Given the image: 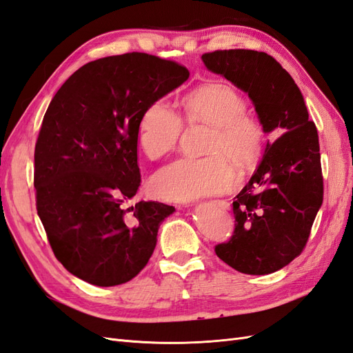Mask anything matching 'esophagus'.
I'll list each match as a JSON object with an SVG mask.
<instances>
[{
  "instance_id": "1",
  "label": "esophagus",
  "mask_w": 353,
  "mask_h": 353,
  "mask_svg": "<svg viewBox=\"0 0 353 353\" xmlns=\"http://www.w3.org/2000/svg\"><path fill=\"white\" fill-rule=\"evenodd\" d=\"M216 203H219V205H221L222 208H225V209L230 206V203L225 201V200H216Z\"/></svg>"
}]
</instances>
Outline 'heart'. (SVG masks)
<instances>
[{"instance_id": "heart-1", "label": "heart", "mask_w": 353, "mask_h": 353, "mask_svg": "<svg viewBox=\"0 0 353 353\" xmlns=\"http://www.w3.org/2000/svg\"><path fill=\"white\" fill-rule=\"evenodd\" d=\"M185 119L212 126L206 157H183L160 169L152 181L154 194L169 201H190L223 193L236 185L240 168L256 162L265 132L256 117L245 113L243 95L228 83L210 82L183 99ZM183 121L165 100L147 105L138 122V143L150 159H160L176 147Z\"/></svg>"}]
</instances>
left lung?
I'll use <instances>...</instances> for the list:
<instances>
[{"instance_id":"obj_1","label":"left lung","mask_w":353,"mask_h":353,"mask_svg":"<svg viewBox=\"0 0 353 353\" xmlns=\"http://www.w3.org/2000/svg\"><path fill=\"white\" fill-rule=\"evenodd\" d=\"M201 60L248 92L265 134L282 135L268 141L261 165L232 201V237L215 248L239 272L272 274L302 253L323 205L316 128L293 78L266 52L218 50Z\"/></svg>"}]
</instances>
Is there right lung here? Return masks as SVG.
Listing matches in <instances>:
<instances>
[{"label": "right lung", "mask_w": 353, "mask_h": 353, "mask_svg": "<svg viewBox=\"0 0 353 353\" xmlns=\"http://www.w3.org/2000/svg\"><path fill=\"white\" fill-rule=\"evenodd\" d=\"M188 77L175 61L128 52L87 63L52 97L35 145L37 210L56 258L78 279L119 285L153 254L175 208L126 206L141 183L138 122Z\"/></svg>", "instance_id": "obj_1"}]
</instances>
